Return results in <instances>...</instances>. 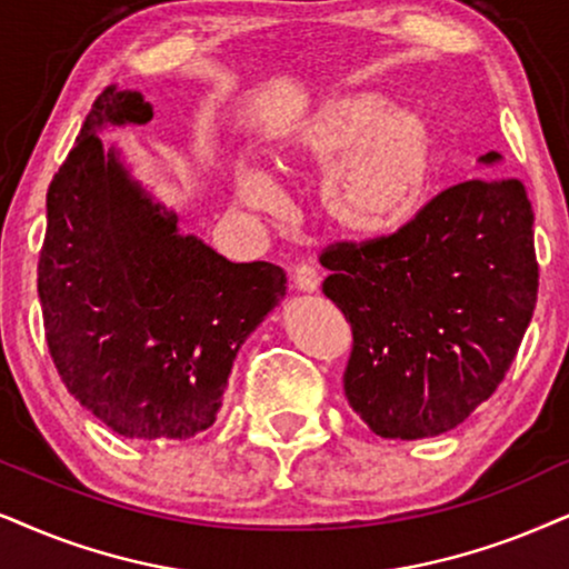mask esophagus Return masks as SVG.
<instances>
[{"mask_svg": "<svg viewBox=\"0 0 569 569\" xmlns=\"http://www.w3.org/2000/svg\"><path fill=\"white\" fill-rule=\"evenodd\" d=\"M293 286H297L299 291L315 293V291L320 289V276H318V270H315L312 264H299V268L293 270Z\"/></svg>", "mask_w": 569, "mask_h": 569, "instance_id": "1", "label": "esophagus"}]
</instances>
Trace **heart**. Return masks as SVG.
Instances as JSON below:
<instances>
[{
	"label": "heart",
	"mask_w": 569,
	"mask_h": 569,
	"mask_svg": "<svg viewBox=\"0 0 569 569\" xmlns=\"http://www.w3.org/2000/svg\"><path fill=\"white\" fill-rule=\"evenodd\" d=\"M283 168L322 170L320 207L351 239L399 231L426 201L433 178V131L420 112L383 93L351 91L309 112L280 147ZM239 199L260 214H280L283 193L268 172L243 168Z\"/></svg>",
	"instance_id": "obj_1"
}]
</instances>
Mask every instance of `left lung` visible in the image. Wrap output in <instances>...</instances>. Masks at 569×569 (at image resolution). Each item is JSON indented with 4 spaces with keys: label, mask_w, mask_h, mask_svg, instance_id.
I'll use <instances>...</instances> for the list:
<instances>
[{
    "label": "left lung",
    "mask_w": 569,
    "mask_h": 569,
    "mask_svg": "<svg viewBox=\"0 0 569 569\" xmlns=\"http://www.w3.org/2000/svg\"><path fill=\"white\" fill-rule=\"evenodd\" d=\"M320 262L355 333L343 391L383 438L465 422L505 380L536 309L533 210L517 178L451 186L397 233L336 243Z\"/></svg>",
    "instance_id": "left-lung-1"
}]
</instances>
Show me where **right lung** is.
<instances>
[{"label": "right lung", "mask_w": 569, "mask_h": 569, "mask_svg": "<svg viewBox=\"0 0 569 569\" xmlns=\"http://www.w3.org/2000/svg\"><path fill=\"white\" fill-rule=\"evenodd\" d=\"M154 118L139 91L99 93L47 193L39 299L57 372L81 407L139 441L214 422L233 359L286 297L270 262H231L136 181L99 133Z\"/></svg>", "instance_id": "right-lung-1"}]
</instances>
